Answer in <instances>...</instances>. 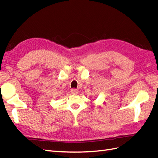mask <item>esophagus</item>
I'll list each match as a JSON object with an SVG mask.
<instances>
[{
	"instance_id": "1",
	"label": "esophagus",
	"mask_w": 158,
	"mask_h": 158,
	"mask_svg": "<svg viewBox=\"0 0 158 158\" xmlns=\"http://www.w3.org/2000/svg\"><path fill=\"white\" fill-rule=\"evenodd\" d=\"M71 94H78V90L77 89H75V88H73V89H71Z\"/></svg>"
}]
</instances>
